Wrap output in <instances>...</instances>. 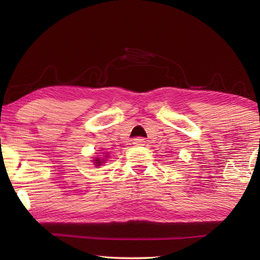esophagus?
<instances>
[{
  "instance_id": "34e87169",
  "label": "esophagus",
  "mask_w": 260,
  "mask_h": 260,
  "mask_svg": "<svg viewBox=\"0 0 260 260\" xmlns=\"http://www.w3.org/2000/svg\"><path fill=\"white\" fill-rule=\"evenodd\" d=\"M144 143H146V140L142 138H138L133 140V144H135V146H144Z\"/></svg>"
}]
</instances>
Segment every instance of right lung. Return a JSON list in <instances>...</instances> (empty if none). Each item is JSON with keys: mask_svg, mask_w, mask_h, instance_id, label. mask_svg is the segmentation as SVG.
I'll use <instances>...</instances> for the list:
<instances>
[{"mask_svg": "<svg viewBox=\"0 0 260 260\" xmlns=\"http://www.w3.org/2000/svg\"><path fill=\"white\" fill-rule=\"evenodd\" d=\"M101 161H103V159H100V158H96V159H95V165H96V166H100L101 164H102V162H101Z\"/></svg>", "mask_w": 260, "mask_h": 260, "instance_id": "add662e5", "label": "right lung"}]
</instances>
